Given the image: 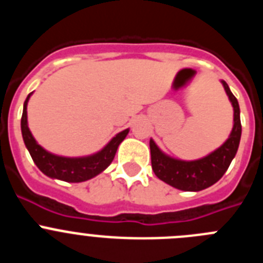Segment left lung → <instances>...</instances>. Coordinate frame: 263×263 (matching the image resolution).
Listing matches in <instances>:
<instances>
[{"label":"left lung","instance_id":"1","mask_svg":"<svg viewBox=\"0 0 263 263\" xmlns=\"http://www.w3.org/2000/svg\"><path fill=\"white\" fill-rule=\"evenodd\" d=\"M221 83L233 105L234 124L229 138L217 150L197 160L174 159L160 152L154 141L150 139L153 171L160 180L178 190L197 192L211 187L221 179L236 155L241 139L240 106L227 83L224 80Z\"/></svg>","mask_w":263,"mask_h":263}]
</instances>
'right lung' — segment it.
<instances>
[{
	"label": "right lung",
	"instance_id": "right-lung-1",
	"mask_svg": "<svg viewBox=\"0 0 263 263\" xmlns=\"http://www.w3.org/2000/svg\"><path fill=\"white\" fill-rule=\"evenodd\" d=\"M30 96H31V93L27 96V99L25 100V104H23L21 130H22L25 145H26L34 163L45 175L69 183L85 182L88 179L95 178L100 173H103L104 170L111 163V160L115 159L118 146L127 136L129 129L124 130L116 137H113L110 142L101 152L89 155V157L67 158L51 154L36 143L29 126H27V103H29Z\"/></svg>",
	"mask_w": 263,
	"mask_h": 263
}]
</instances>
